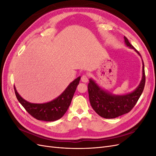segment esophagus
Wrapping results in <instances>:
<instances>
[{"mask_svg": "<svg viewBox=\"0 0 156 156\" xmlns=\"http://www.w3.org/2000/svg\"><path fill=\"white\" fill-rule=\"evenodd\" d=\"M81 81L83 83H87L88 81V78L87 75H83L81 77Z\"/></svg>", "mask_w": 156, "mask_h": 156, "instance_id": "1", "label": "esophagus"}]
</instances>
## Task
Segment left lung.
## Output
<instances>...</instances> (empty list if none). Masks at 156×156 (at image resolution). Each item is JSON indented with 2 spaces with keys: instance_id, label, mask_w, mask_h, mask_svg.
<instances>
[{
  "instance_id": "1",
  "label": "left lung",
  "mask_w": 156,
  "mask_h": 156,
  "mask_svg": "<svg viewBox=\"0 0 156 156\" xmlns=\"http://www.w3.org/2000/svg\"><path fill=\"white\" fill-rule=\"evenodd\" d=\"M125 44L136 51L124 36ZM141 57V56H140ZM144 65L143 61V77L139 86L134 91L124 95H114L103 90L93 79H89L88 84L89 100L93 109L104 119H115L129 112L134 107L142 94L145 85Z\"/></svg>"
}]
</instances>
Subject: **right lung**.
<instances>
[{
  "label": "right lung",
  "mask_w": 156,
  "mask_h": 156,
  "mask_svg": "<svg viewBox=\"0 0 156 156\" xmlns=\"http://www.w3.org/2000/svg\"><path fill=\"white\" fill-rule=\"evenodd\" d=\"M80 79L81 77L75 79L58 97L44 103H30L21 97L17 92L15 86L14 90L19 102L32 116L39 120L53 122L62 118L67 111L79 83Z\"/></svg>",
  "instance_id": "obj_1"
}]
</instances>
